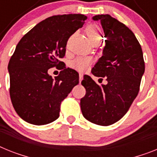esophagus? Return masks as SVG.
Wrapping results in <instances>:
<instances>
[{"instance_id": "1", "label": "esophagus", "mask_w": 157, "mask_h": 157, "mask_svg": "<svg viewBox=\"0 0 157 157\" xmlns=\"http://www.w3.org/2000/svg\"><path fill=\"white\" fill-rule=\"evenodd\" d=\"M83 77H84V74H83V73H80V74H79V80H80V82L83 80Z\"/></svg>"}]
</instances>
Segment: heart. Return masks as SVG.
Instances as JSON below:
<instances>
[{
  "mask_svg": "<svg viewBox=\"0 0 157 157\" xmlns=\"http://www.w3.org/2000/svg\"><path fill=\"white\" fill-rule=\"evenodd\" d=\"M86 34L89 41L95 38L101 37V30L97 25L92 24L86 29ZM91 63V60L88 57H78L75 59L72 63V67L76 69L83 71L88 68Z\"/></svg>",
  "mask_w": 157,
  "mask_h": 157,
  "instance_id": "obj_1",
  "label": "heart"
}]
</instances>
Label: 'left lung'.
I'll return each mask as SVG.
<instances>
[{
  "label": "left lung",
  "mask_w": 157,
  "mask_h": 157,
  "mask_svg": "<svg viewBox=\"0 0 157 157\" xmlns=\"http://www.w3.org/2000/svg\"><path fill=\"white\" fill-rule=\"evenodd\" d=\"M105 33L102 56L92 68L96 76L107 77V85H98L88 75L81 85L86 89L81 99L85 119L98 125L108 126L125 115L140 90L144 72L141 46L131 30L109 14L97 15Z\"/></svg>",
  "instance_id": "obj_1"
}]
</instances>
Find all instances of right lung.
Instances as JSON below:
<instances>
[{
  "label": "right lung",
  "mask_w": 157,
  "mask_h": 157,
  "mask_svg": "<svg viewBox=\"0 0 157 157\" xmlns=\"http://www.w3.org/2000/svg\"><path fill=\"white\" fill-rule=\"evenodd\" d=\"M87 17L64 14L46 18L21 39L8 65L10 97L21 119L36 125L47 124L59 117L60 104L79 84L78 72L66 68L63 58L67 40L81 28ZM60 66L53 79L48 70Z\"/></svg>",
  "instance_id": "right-lung-1"
}]
</instances>
